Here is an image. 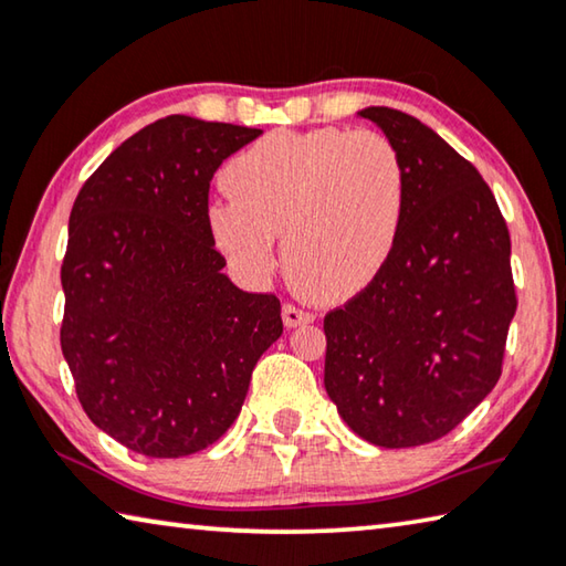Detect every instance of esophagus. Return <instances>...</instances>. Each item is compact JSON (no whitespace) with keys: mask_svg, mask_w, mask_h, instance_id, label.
Returning <instances> with one entry per match:
<instances>
[{"mask_svg":"<svg viewBox=\"0 0 566 566\" xmlns=\"http://www.w3.org/2000/svg\"><path fill=\"white\" fill-rule=\"evenodd\" d=\"M315 321V315L308 311H301L298 305L293 303H285L283 305V323L285 328H298V325H308Z\"/></svg>","mask_w":566,"mask_h":566,"instance_id":"1","label":"esophagus"}]
</instances>
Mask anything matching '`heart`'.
I'll use <instances>...</instances> for the list:
<instances>
[{
    "mask_svg": "<svg viewBox=\"0 0 566 566\" xmlns=\"http://www.w3.org/2000/svg\"><path fill=\"white\" fill-rule=\"evenodd\" d=\"M233 198L206 221L218 251L248 281L275 271V233L303 295L343 303L382 273L405 213L408 181L398 148L378 132H273L226 166Z\"/></svg>",
    "mask_w": 566,
    "mask_h": 566,
    "instance_id": "1",
    "label": "heart"
}]
</instances>
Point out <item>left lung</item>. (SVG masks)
Returning a JSON list of instances; mask_svg holds the SVG:
<instances>
[{
  "mask_svg": "<svg viewBox=\"0 0 566 566\" xmlns=\"http://www.w3.org/2000/svg\"><path fill=\"white\" fill-rule=\"evenodd\" d=\"M398 148L405 213L382 273L323 321L325 390L378 448L440 440L502 375L517 311L510 231L478 168L410 114L368 106Z\"/></svg>",
  "mask_w": 566,
  "mask_h": 566,
  "instance_id": "1",
  "label": "left lung"
}]
</instances>
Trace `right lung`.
<instances>
[{"mask_svg": "<svg viewBox=\"0 0 566 566\" xmlns=\"http://www.w3.org/2000/svg\"><path fill=\"white\" fill-rule=\"evenodd\" d=\"M261 128L166 116L112 151L69 216L62 353L98 430L146 458L213 444L281 338V301L223 273L216 168Z\"/></svg>", "mask_w": 566, "mask_h": 566, "instance_id": "obj_1", "label": "right lung"}]
</instances>
